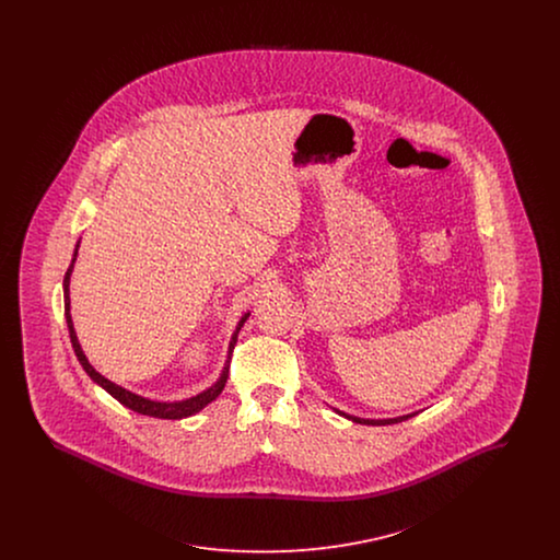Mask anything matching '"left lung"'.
<instances>
[{
  "mask_svg": "<svg viewBox=\"0 0 560 560\" xmlns=\"http://www.w3.org/2000/svg\"><path fill=\"white\" fill-rule=\"evenodd\" d=\"M336 413L345 416V418L352 420V422H357V424H368V427H386V424H399V422H402V420H407V418H413V416H416V413H407V416L390 418V420H365V418H357V416L345 413V411H340V409H336Z\"/></svg>",
  "mask_w": 560,
  "mask_h": 560,
  "instance_id": "left-lung-1",
  "label": "left lung"
}]
</instances>
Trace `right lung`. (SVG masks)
<instances>
[{"label": "right lung", "mask_w": 560, "mask_h": 560, "mask_svg": "<svg viewBox=\"0 0 560 560\" xmlns=\"http://www.w3.org/2000/svg\"><path fill=\"white\" fill-rule=\"evenodd\" d=\"M78 249H80V241H78V245H75L73 260H71V265L67 268L62 288H65V317H67V327H69L71 345H73V350H75V354H78V359H80L81 368L85 370V373H88L98 386H103L113 399L119 400V402L126 405L128 409H132L136 413H142V416H149V418H160V420H183V418H188V416H195V413L201 411L206 405H210L212 400L218 399V395L224 390V384H226V380H229L231 354H233V348L237 345L240 329L243 327V323L247 320V317H249V313H245V315L241 317L240 323H237V329H235V334H233V338H231V342H229L226 363H224V368H222L220 377L213 382L210 388H206L203 393H199V395H195V397H188V399L183 400H153L147 399V397H140V395H136L132 390H128V388H124V386L110 382L105 375H101V373L96 372V370L90 365V361H88V357L83 354V350H81L80 340H78V334H75V327H73V319H71V298H69L71 272H73L75 260H78Z\"/></svg>", "instance_id": "add662e5"}]
</instances>
